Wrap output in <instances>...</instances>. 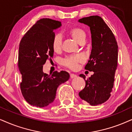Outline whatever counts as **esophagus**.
I'll use <instances>...</instances> for the list:
<instances>
[{
	"mask_svg": "<svg viewBox=\"0 0 132 132\" xmlns=\"http://www.w3.org/2000/svg\"><path fill=\"white\" fill-rule=\"evenodd\" d=\"M77 76L76 74H71V75H70V77H71V78H76Z\"/></svg>",
	"mask_w": 132,
	"mask_h": 132,
	"instance_id": "1",
	"label": "esophagus"
}]
</instances>
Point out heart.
I'll return each instance as SVG.
<instances>
[{"mask_svg": "<svg viewBox=\"0 0 132 132\" xmlns=\"http://www.w3.org/2000/svg\"><path fill=\"white\" fill-rule=\"evenodd\" d=\"M70 35L72 38L80 43L83 40H85L86 33L82 29L79 27H74L69 30ZM62 36L61 34L58 33L54 36L52 41V48L55 52L60 51L62 46ZM85 60L83 55L79 54L76 55L68 56L63 60L64 66L71 69H76L78 67V63H83Z\"/></svg>", "mask_w": 132, "mask_h": 132, "instance_id": "b5f03b06", "label": "heart"}]
</instances>
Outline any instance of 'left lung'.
Instances as JSON below:
<instances>
[{"label":"left lung","mask_w":132,"mask_h":132,"mask_svg":"<svg viewBox=\"0 0 132 132\" xmlns=\"http://www.w3.org/2000/svg\"><path fill=\"white\" fill-rule=\"evenodd\" d=\"M78 22L90 27L92 50L85 69L94 72L87 80L85 75H80L86 85L78 95L85 102L95 106L104 103L111 96L118 66V46L112 31L101 17L91 16Z\"/></svg>","instance_id":"8db88e82"}]
</instances>
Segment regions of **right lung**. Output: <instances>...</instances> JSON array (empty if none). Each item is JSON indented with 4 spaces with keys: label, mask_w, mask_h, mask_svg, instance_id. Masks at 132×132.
<instances>
[{
    "label": "right lung",
    "mask_w": 132,
    "mask_h": 132,
    "mask_svg": "<svg viewBox=\"0 0 132 132\" xmlns=\"http://www.w3.org/2000/svg\"><path fill=\"white\" fill-rule=\"evenodd\" d=\"M61 22L49 18L38 21L27 31L19 44L18 68L22 74L20 84L24 99L31 105L44 107L54 101L60 85L69 79L66 71L43 72V65L54 55V30Z\"/></svg>",
    "instance_id": "add662e5"
}]
</instances>
